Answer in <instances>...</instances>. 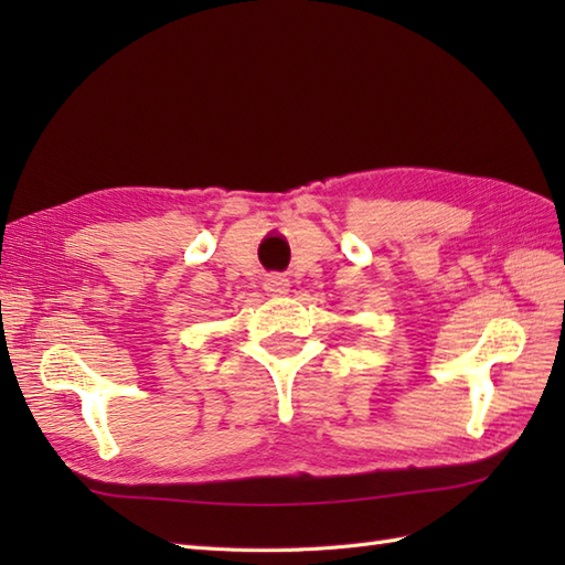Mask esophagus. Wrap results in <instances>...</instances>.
I'll list each match as a JSON object with an SVG mask.
<instances>
[{
    "label": "esophagus",
    "mask_w": 565,
    "mask_h": 565,
    "mask_svg": "<svg viewBox=\"0 0 565 565\" xmlns=\"http://www.w3.org/2000/svg\"><path fill=\"white\" fill-rule=\"evenodd\" d=\"M264 286H267V291L274 294V296L289 291V281H286L284 276H269L267 284H264Z\"/></svg>",
    "instance_id": "1"
}]
</instances>
